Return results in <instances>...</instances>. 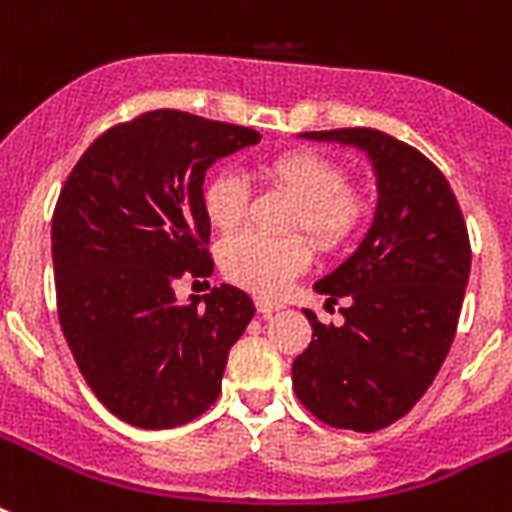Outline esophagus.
<instances>
[{
  "instance_id": "obj_1",
  "label": "esophagus",
  "mask_w": 512,
  "mask_h": 512,
  "mask_svg": "<svg viewBox=\"0 0 512 512\" xmlns=\"http://www.w3.org/2000/svg\"><path fill=\"white\" fill-rule=\"evenodd\" d=\"M284 305L281 303H273V300H257V311L263 313V316H271V313L281 311Z\"/></svg>"
}]
</instances>
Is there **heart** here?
<instances>
[{"mask_svg":"<svg viewBox=\"0 0 512 512\" xmlns=\"http://www.w3.org/2000/svg\"><path fill=\"white\" fill-rule=\"evenodd\" d=\"M268 183L279 185L297 199L289 228H303L321 249L348 244L369 217V201L356 185L345 183L342 164L319 151H287L271 156L260 167ZM201 207L212 228L233 233L249 212L247 180L233 170L209 177L201 193ZM311 263V244L303 236H263L241 233L223 247L220 265L233 284L257 292L279 295L289 281Z\"/></svg>","mask_w":512,"mask_h":512,"instance_id":"1","label":"heart"}]
</instances>
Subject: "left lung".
Wrapping results in <instances>:
<instances>
[{"instance_id": "1", "label": "left lung", "mask_w": 512, "mask_h": 512, "mask_svg": "<svg viewBox=\"0 0 512 512\" xmlns=\"http://www.w3.org/2000/svg\"><path fill=\"white\" fill-rule=\"evenodd\" d=\"M366 151L377 212L353 255L316 281L345 324H321L292 364L300 404L332 428L374 433L401 420L452 348L470 276V239L452 185L417 148L369 127L303 132Z\"/></svg>"}]
</instances>
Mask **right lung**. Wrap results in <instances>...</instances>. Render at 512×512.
Returning a JSON list of instances; mask_svg holds the SVG:
<instances>
[{
  "instance_id": "add662e5",
  "label": "right lung",
  "mask_w": 512,
  "mask_h": 512,
  "mask_svg": "<svg viewBox=\"0 0 512 512\" xmlns=\"http://www.w3.org/2000/svg\"><path fill=\"white\" fill-rule=\"evenodd\" d=\"M260 132L159 108L106 130L60 188L52 215L58 319L98 401L135 428L196 420L220 396L233 342L255 316L220 284L175 303L185 273L209 276L204 175Z\"/></svg>"
}]
</instances>
